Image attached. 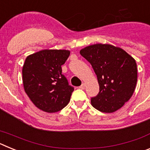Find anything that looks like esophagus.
<instances>
[{
	"instance_id": "obj_1",
	"label": "esophagus",
	"mask_w": 150,
	"mask_h": 150,
	"mask_svg": "<svg viewBox=\"0 0 150 150\" xmlns=\"http://www.w3.org/2000/svg\"><path fill=\"white\" fill-rule=\"evenodd\" d=\"M85 86H86V84L85 83H83V84L79 86V88H81V89H84L85 88Z\"/></svg>"
}]
</instances>
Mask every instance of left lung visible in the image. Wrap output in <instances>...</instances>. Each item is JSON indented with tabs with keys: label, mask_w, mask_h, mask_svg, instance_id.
I'll list each match as a JSON object with an SVG mask.
<instances>
[{
	"label": "left lung",
	"mask_w": 150,
	"mask_h": 150,
	"mask_svg": "<svg viewBox=\"0 0 150 150\" xmlns=\"http://www.w3.org/2000/svg\"><path fill=\"white\" fill-rule=\"evenodd\" d=\"M79 53L91 64L98 77L100 91L91 99V105L107 113L120 110L134 91L136 61L124 50L110 44L90 45Z\"/></svg>",
	"instance_id": "left-lung-1"
}]
</instances>
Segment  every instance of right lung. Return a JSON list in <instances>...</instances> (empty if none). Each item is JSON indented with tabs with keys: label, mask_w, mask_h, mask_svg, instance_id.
<instances>
[{
	"label": "right lung",
	"mask_w": 150,
	"mask_h": 150,
	"mask_svg": "<svg viewBox=\"0 0 150 150\" xmlns=\"http://www.w3.org/2000/svg\"><path fill=\"white\" fill-rule=\"evenodd\" d=\"M70 53L65 50H43L26 58L22 67L24 89L41 110L58 112L71 100L74 88L68 85L62 69Z\"/></svg>",
	"instance_id": "1"
}]
</instances>
